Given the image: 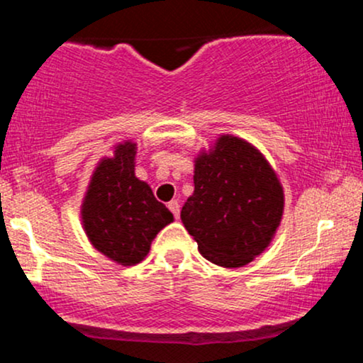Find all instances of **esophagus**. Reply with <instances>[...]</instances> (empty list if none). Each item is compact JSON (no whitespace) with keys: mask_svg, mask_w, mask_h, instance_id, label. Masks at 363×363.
I'll return each instance as SVG.
<instances>
[{"mask_svg":"<svg viewBox=\"0 0 363 363\" xmlns=\"http://www.w3.org/2000/svg\"><path fill=\"white\" fill-rule=\"evenodd\" d=\"M167 206H169V210L174 213V216H176V218H179V213H181V205H179L177 199H172V201H170Z\"/></svg>","mask_w":363,"mask_h":363,"instance_id":"1","label":"esophagus"}]
</instances>
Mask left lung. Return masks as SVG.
Segmentation results:
<instances>
[{
  "mask_svg": "<svg viewBox=\"0 0 363 363\" xmlns=\"http://www.w3.org/2000/svg\"><path fill=\"white\" fill-rule=\"evenodd\" d=\"M285 196L277 172L249 141L222 135L194 160V193L181 211L198 251L213 264L240 268L268 247Z\"/></svg>",
  "mask_w": 363,
  "mask_h": 363,
  "instance_id": "8db88e82",
  "label": "left lung"
}]
</instances>
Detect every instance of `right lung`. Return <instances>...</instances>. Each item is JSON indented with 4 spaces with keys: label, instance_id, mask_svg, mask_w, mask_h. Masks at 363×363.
Returning a JSON list of instances; mask_svg holds the SVG:
<instances>
[{
    "label": "right lung",
    "instance_id": "right-lung-1",
    "mask_svg": "<svg viewBox=\"0 0 363 363\" xmlns=\"http://www.w3.org/2000/svg\"><path fill=\"white\" fill-rule=\"evenodd\" d=\"M136 143L124 141L91 174L82 203V223L90 244L123 266L147 257L158 232L174 215L157 201L152 187L135 176Z\"/></svg>",
    "mask_w": 363,
    "mask_h": 363
}]
</instances>
